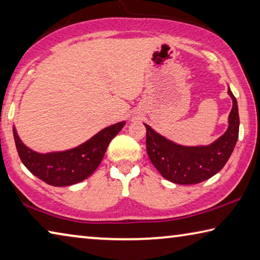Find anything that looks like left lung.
<instances>
[{"mask_svg": "<svg viewBox=\"0 0 260 260\" xmlns=\"http://www.w3.org/2000/svg\"><path fill=\"white\" fill-rule=\"evenodd\" d=\"M228 93L233 100L228 129L209 146L177 145L145 123L148 156L164 178L180 185L198 184L216 175L224 167L236 146L240 131L237 101L229 88Z\"/></svg>", "mask_w": 260, "mask_h": 260, "instance_id": "1", "label": "left lung"}]
</instances>
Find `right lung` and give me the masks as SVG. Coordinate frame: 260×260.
Segmentation results:
<instances>
[{
  "mask_svg": "<svg viewBox=\"0 0 260 260\" xmlns=\"http://www.w3.org/2000/svg\"><path fill=\"white\" fill-rule=\"evenodd\" d=\"M125 123L121 121L106 127L73 149L47 154H39L24 145L15 127L14 138L19 158L28 171L52 186H69L92 175L104 157L111 140Z\"/></svg>",
  "mask_w": 260,
  "mask_h": 260,
  "instance_id": "right-lung-1",
  "label": "right lung"
}]
</instances>
